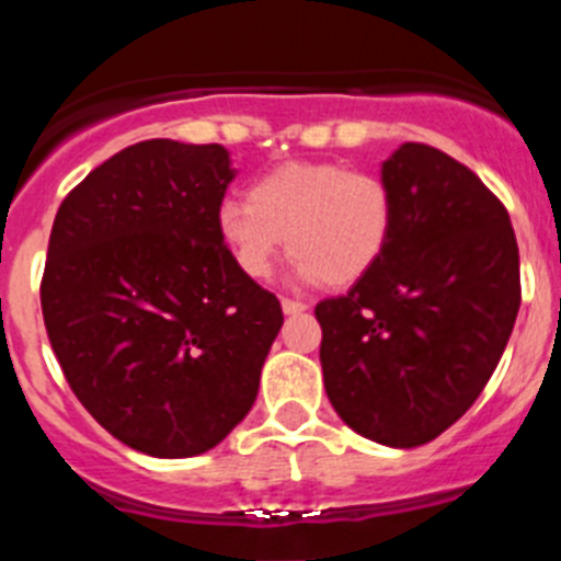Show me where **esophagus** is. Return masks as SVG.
<instances>
[{
    "label": "esophagus",
    "mask_w": 561,
    "mask_h": 561,
    "mask_svg": "<svg viewBox=\"0 0 561 561\" xmlns=\"http://www.w3.org/2000/svg\"><path fill=\"white\" fill-rule=\"evenodd\" d=\"M280 309H284V314H300V311H306L309 306H306L304 300H291V297H284V300H280Z\"/></svg>",
    "instance_id": "esophagus-1"
}]
</instances>
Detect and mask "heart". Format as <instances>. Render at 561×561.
<instances>
[{"label":"heart","instance_id":"1","mask_svg":"<svg viewBox=\"0 0 561 561\" xmlns=\"http://www.w3.org/2000/svg\"><path fill=\"white\" fill-rule=\"evenodd\" d=\"M219 236L247 277L264 280L289 244L300 280L351 286L368 275L393 232V193L379 173L336 162H284L244 199L219 207Z\"/></svg>","mask_w":561,"mask_h":561}]
</instances>
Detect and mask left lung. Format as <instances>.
<instances>
[{
    "label": "left lung",
    "mask_w": 561,
    "mask_h": 561,
    "mask_svg": "<svg viewBox=\"0 0 561 561\" xmlns=\"http://www.w3.org/2000/svg\"><path fill=\"white\" fill-rule=\"evenodd\" d=\"M393 232L348 295L320 300L329 401L354 433L421 447L472 408L512 336L519 250L478 173L424 142L381 165Z\"/></svg>",
    "instance_id": "8db88e82"
}]
</instances>
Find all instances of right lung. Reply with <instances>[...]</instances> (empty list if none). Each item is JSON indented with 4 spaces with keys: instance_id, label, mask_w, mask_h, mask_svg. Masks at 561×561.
Segmentation results:
<instances>
[{
    "instance_id": "add662e5",
    "label": "right lung",
    "mask_w": 561,
    "mask_h": 561,
    "mask_svg": "<svg viewBox=\"0 0 561 561\" xmlns=\"http://www.w3.org/2000/svg\"><path fill=\"white\" fill-rule=\"evenodd\" d=\"M219 146L146 140L67 193L42 277L49 345L89 415L137 453L191 458L250 413L284 311L219 236Z\"/></svg>"
}]
</instances>
